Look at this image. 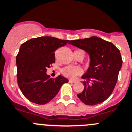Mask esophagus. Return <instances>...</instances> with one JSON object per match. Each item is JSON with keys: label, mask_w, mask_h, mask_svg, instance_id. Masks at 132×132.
<instances>
[{"label": "esophagus", "mask_w": 132, "mask_h": 132, "mask_svg": "<svg viewBox=\"0 0 132 132\" xmlns=\"http://www.w3.org/2000/svg\"><path fill=\"white\" fill-rule=\"evenodd\" d=\"M69 83H75L76 82V81H75V80H69Z\"/></svg>", "instance_id": "obj_1"}]
</instances>
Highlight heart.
<instances>
[{
    "instance_id": "b5f03b06",
    "label": "heart",
    "mask_w": 132,
    "mask_h": 132,
    "mask_svg": "<svg viewBox=\"0 0 132 132\" xmlns=\"http://www.w3.org/2000/svg\"><path fill=\"white\" fill-rule=\"evenodd\" d=\"M63 75L67 78H75L82 73V70L80 67L75 66H68L63 68L61 71Z\"/></svg>"
}]
</instances>
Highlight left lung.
Listing matches in <instances>:
<instances>
[{"mask_svg": "<svg viewBox=\"0 0 132 132\" xmlns=\"http://www.w3.org/2000/svg\"><path fill=\"white\" fill-rule=\"evenodd\" d=\"M69 44L84 50L91 61L87 72L82 76L84 91L78 97L85 104L94 106L107 100L117 81L122 60L119 50L111 42L93 37L70 41Z\"/></svg>", "mask_w": 132, "mask_h": 132, "instance_id": "left-lung-1", "label": "left lung"}]
</instances>
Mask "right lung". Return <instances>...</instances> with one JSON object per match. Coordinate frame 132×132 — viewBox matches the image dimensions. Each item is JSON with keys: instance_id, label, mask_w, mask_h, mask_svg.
Segmentation results:
<instances>
[{"instance_id": "add662e5", "label": "right lung", "mask_w": 132, "mask_h": 132, "mask_svg": "<svg viewBox=\"0 0 132 132\" xmlns=\"http://www.w3.org/2000/svg\"><path fill=\"white\" fill-rule=\"evenodd\" d=\"M68 43L69 40L43 36L21 45L16 57L17 83L28 100L46 104L55 97L63 84L68 82L61 75L51 78L46 73L47 68L55 63V51Z\"/></svg>"}]
</instances>
